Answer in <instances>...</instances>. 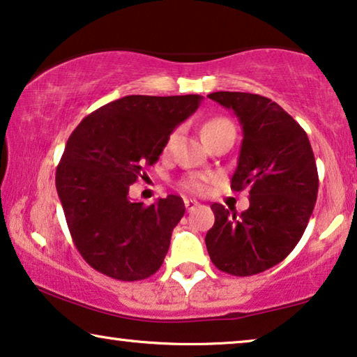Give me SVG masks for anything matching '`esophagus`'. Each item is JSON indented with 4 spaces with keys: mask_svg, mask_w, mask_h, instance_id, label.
<instances>
[{
    "mask_svg": "<svg viewBox=\"0 0 357 357\" xmlns=\"http://www.w3.org/2000/svg\"><path fill=\"white\" fill-rule=\"evenodd\" d=\"M184 205H185V208H188L190 212V210H195L199 207V202H197V200H192V199H184Z\"/></svg>",
    "mask_w": 357,
    "mask_h": 357,
    "instance_id": "34e87169",
    "label": "esophagus"
}]
</instances>
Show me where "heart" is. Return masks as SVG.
I'll list each match as a JSON object with an SVG mask.
<instances>
[{
  "label": "heart",
  "mask_w": 357,
  "mask_h": 357,
  "mask_svg": "<svg viewBox=\"0 0 357 357\" xmlns=\"http://www.w3.org/2000/svg\"><path fill=\"white\" fill-rule=\"evenodd\" d=\"M217 128H234V126L231 124V121H228L227 118H215V119H210V121L205 124L204 130L217 129ZM210 181H212V176H208V174H204V176H188L181 181V188L188 190V192L202 194L205 188H207V183H210Z\"/></svg>",
  "instance_id": "heart-1"
}]
</instances>
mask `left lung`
<instances>
[{
	"label": "left lung",
	"instance_id": "1",
	"mask_svg": "<svg viewBox=\"0 0 357 357\" xmlns=\"http://www.w3.org/2000/svg\"><path fill=\"white\" fill-rule=\"evenodd\" d=\"M208 98L233 109L243 126L231 189L250 190L249 208L239 215L212 205L205 244L218 270L250 277L280 264L303 238L317 200V165L305 130L278 103L245 92Z\"/></svg>",
	"mask_w": 357,
	"mask_h": 357
}]
</instances>
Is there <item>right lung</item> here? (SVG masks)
I'll return each mask as SVG.
<instances>
[{"mask_svg": "<svg viewBox=\"0 0 357 357\" xmlns=\"http://www.w3.org/2000/svg\"><path fill=\"white\" fill-rule=\"evenodd\" d=\"M200 95H128L85 116L69 135L56 190L74 244L97 272L121 281L152 277L185 212L179 195L145 207L129 185L157 163L169 135L195 113Z\"/></svg>", "mask_w": 357, "mask_h": 357, "instance_id": "add662e5", "label": "right lung"}]
</instances>
